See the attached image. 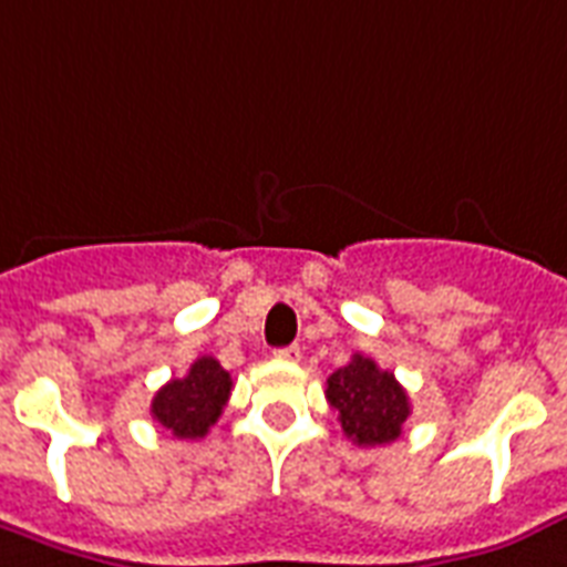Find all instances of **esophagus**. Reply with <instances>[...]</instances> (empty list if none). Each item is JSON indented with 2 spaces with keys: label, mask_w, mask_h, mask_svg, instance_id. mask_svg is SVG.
Here are the masks:
<instances>
[{
  "label": "esophagus",
  "mask_w": 567,
  "mask_h": 567,
  "mask_svg": "<svg viewBox=\"0 0 567 567\" xmlns=\"http://www.w3.org/2000/svg\"><path fill=\"white\" fill-rule=\"evenodd\" d=\"M275 358H278V361H301V349H298V346H284V349H278V352H275Z\"/></svg>",
  "instance_id": "obj_1"
}]
</instances>
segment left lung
Returning a JSON list of instances; mask_svg holds the SVG:
<instances>
[{"label": "left lung", "instance_id": "8db88e82", "mask_svg": "<svg viewBox=\"0 0 567 567\" xmlns=\"http://www.w3.org/2000/svg\"><path fill=\"white\" fill-rule=\"evenodd\" d=\"M324 399L337 411L346 437L358 446L396 441L402 423L411 416L405 388L393 372L379 370V363L363 354H352V361L328 375Z\"/></svg>", "mask_w": 567, "mask_h": 567}]
</instances>
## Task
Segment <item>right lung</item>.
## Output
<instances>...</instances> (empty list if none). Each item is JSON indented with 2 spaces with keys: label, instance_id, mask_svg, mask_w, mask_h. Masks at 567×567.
I'll list each match as a JSON object with an SVG mask.
<instances>
[{
  "label": "right lung",
  "instance_id": "obj_1",
  "mask_svg": "<svg viewBox=\"0 0 567 567\" xmlns=\"http://www.w3.org/2000/svg\"><path fill=\"white\" fill-rule=\"evenodd\" d=\"M234 390L230 372L221 363L204 354L197 358L183 379H171L151 402L153 420L168 429L179 441H197L218 423L227 399Z\"/></svg>",
  "mask_w": 567,
  "mask_h": 567
}]
</instances>
